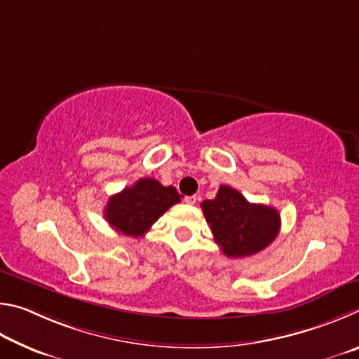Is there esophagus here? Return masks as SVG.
Listing matches in <instances>:
<instances>
[{"mask_svg":"<svg viewBox=\"0 0 359 359\" xmlns=\"http://www.w3.org/2000/svg\"><path fill=\"white\" fill-rule=\"evenodd\" d=\"M197 200H198L197 196H189V197H184V203H187V205H196Z\"/></svg>","mask_w":359,"mask_h":359,"instance_id":"34e87169","label":"esophagus"}]
</instances>
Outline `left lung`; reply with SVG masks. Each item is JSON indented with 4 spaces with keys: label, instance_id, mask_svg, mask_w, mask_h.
<instances>
[{
    "label": "left lung",
    "instance_id": "left-lung-1",
    "mask_svg": "<svg viewBox=\"0 0 359 359\" xmlns=\"http://www.w3.org/2000/svg\"><path fill=\"white\" fill-rule=\"evenodd\" d=\"M215 241L230 259L254 255L279 235L280 216L273 206L250 203L241 192L221 186L212 200L202 202Z\"/></svg>",
    "mask_w": 359,
    "mask_h": 359
}]
</instances>
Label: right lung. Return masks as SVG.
<instances>
[{
	"label": "right lung",
	"mask_w": 359,
	"mask_h": 359,
	"mask_svg": "<svg viewBox=\"0 0 359 359\" xmlns=\"http://www.w3.org/2000/svg\"><path fill=\"white\" fill-rule=\"evenodd\" d=\"M180 202L181 197L173 186H162L157 180L142 178L109 198L104 217L119 233L138 238Z\"/></svg>",
	"instance_id": "obj_1"
}]
</instances>
